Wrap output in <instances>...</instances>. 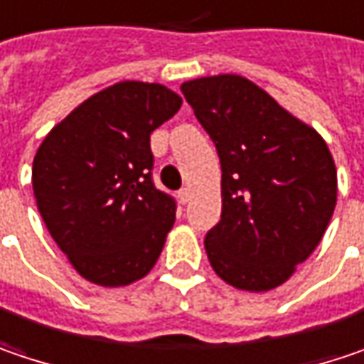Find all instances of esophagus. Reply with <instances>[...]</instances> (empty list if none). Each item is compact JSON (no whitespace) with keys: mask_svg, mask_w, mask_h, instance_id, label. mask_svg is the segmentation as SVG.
Returning a JSON list of instances; mask_svg holds the SVG:
<instances>
[{"mask_svg":"<svg viewBox=\"0 0 364 364\" xmlns=\"http://www.w3.org/2000/svg\"><path fill=\"white\" fill-rule=\"evenodd\" d=\"M189 198H191V189H189V187H183L181 191H179V200H181V203L189 202Z\"/></svg>","mask_w":364,"mask_h":364,"instance_id":"34e87169","label":"esophagus"}]
</instances>
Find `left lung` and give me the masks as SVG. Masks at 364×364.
Returning <instances> with one entry per match:
<instances>
[{"mask_svg": "<svg viewBox=\"0 0 364 364\" xmlns=\"http://www.w3.org/2000/svg\"><path fill=\"white\" fill-rule=\"evenodd\" d=\"M181 92L223 168V214L203 241L208 259L235 289H276L330 225L338 177L328 144L243 75L189 80Z\"/></svg>", "mask_w": 364, "mask_h": 364, "instance_id": "left-lung-1", "label": "left lung"}]
</instances>
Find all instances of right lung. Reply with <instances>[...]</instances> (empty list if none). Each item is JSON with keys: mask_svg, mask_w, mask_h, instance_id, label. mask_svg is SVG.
<instances>
[{"mask_svg": "<svg viewBox=\"0 0 364 364\" xmlns=\"http://www.w3.org/2000/svg\"><path fill=\"white\" fill-rule=\"evenodd\" d=\"M181 109L162 84L119 82L84 100L36 150L33 189L53 241L100 287L144 278L175 223L154 187L150 134Z\"/></svg>", "mask_w": 364, "mask_h": 364, "instance_id": "obj_1", "label": "right lung"}]
</instances>
